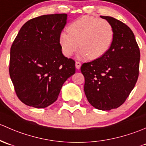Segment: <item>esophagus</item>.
<instances>
[{"mask_svg": "<svg viewBox=\"0 0 146 146\" xmlns=\"http://www.w3.org/2000/svg\"><path fill=\"white\" fill-rule=\"evenodd\" d=\"M81 65H82L81 62H79V61H76V62H75V66H76V68L77 69V70H79V69H80Z\"/></svg>", "mask_w": 146, "mask_h": 146, "instance_id": "obj_1", "label": "esophagus"}]
</instances>
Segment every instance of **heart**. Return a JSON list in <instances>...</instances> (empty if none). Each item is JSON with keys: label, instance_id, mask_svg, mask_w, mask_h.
Returning <instances> with one entry per match:
<instances>
[{"label": "heart", "instance_id": "b5f03b06", "mask_svg": "<svg viewBox=\"0 0 146 146\" xmlns=\"http://www.w3.org/2000/svg\"><path fill=\"white\" fill-rule=\"evenodd\" d=\"M68 34L62 32L60 45L64 56L70 57L80 49L78 58L90 60L100 58L108 50L114 38L112 25L105 19L83 16L72 22L67 27Z\"/></svg>", "mask_w": 146, "mask_h": 146}]
</instances>
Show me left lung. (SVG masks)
<instances>
[{
    "label": "left lung",
    "mask_w": 146,
    "mask_h": 146,
    "mask_svg": "<svg viewBox=\"0 0 146 146\" xmlns=\"http://www.w3.org/2000/svg\"><path fill=\"white\" fill-rule=\"evenodd\" d=\"M100 17L112 25L113 40L100 58L84 63L81 72L90 104L96 109L110 110L121 106L134 88L139 77L140 50L127 25L114 17Z\"/></svg>",
    "instance_id": "8db88e82"
}]
</instances>
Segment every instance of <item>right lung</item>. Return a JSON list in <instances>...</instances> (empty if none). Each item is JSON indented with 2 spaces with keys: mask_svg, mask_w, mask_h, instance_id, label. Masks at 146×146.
Masks as SVG:
<instances>
[{
  "mask_svg": "<svg viewBox=\"0 0 146 146\" xmlns=\"http://www.w3.org/2000/svg\"><path fill=\"white\" fill-rule=\"evenodd\" d=\"M67 14L45 15L27 21L10 48L9 72L18 98L44 108L58 99L63 84L75 73V62L63 55L60 36Z\"/></svg>",
  "mask_w": 146,
  "mask_h": 146,
  "instance_id": "obj_1",
  "label": "right lung"
}]
</instances>
